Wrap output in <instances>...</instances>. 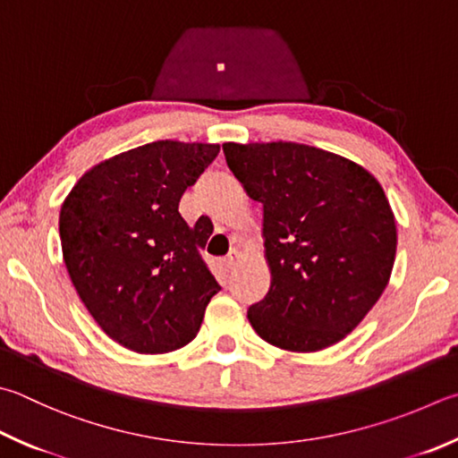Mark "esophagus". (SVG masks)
Wrapping results in <instances>:
<instances>
[{"label": "esophagus", "instance_id": "1", "mask_svg": "<svg viewBox=\"0 0 458 458\" xmlns=\"http://www.w3.org/2000/svg\"><path fill=\"white\" fill-rule=\"evenodd\" d=\"M240 260H242V252L236 250V248H234V250H230V254H228L226 258H224V268H226V270H234Z\"/></svg>", "mask_w": 458, "mask_h": 458}]
</instances>
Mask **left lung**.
I'll return each instance as SVG.
<instances>
[{"label": "left lung", "mask_w": 458, "mask_h": 458, "mask_svg": "<svg viewBox=\"0 0 458 458\" xmlns=\"http://www.w3.org/2000/svg\"><path fill=\"white\" fill-rule=\"evenodd\" d=\"M222 149L264 210L270 288L248 309L252 328L290 352L340 343L393 272L396 222L385 190L362 165L320 148L226 142Z\"/></svg>", "instance_id": "left-lung-1"}]
</instances>
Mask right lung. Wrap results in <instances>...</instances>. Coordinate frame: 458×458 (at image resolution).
I'll return each instance as SVG.
<instances>
[{"label": "right lung", "instance_id": "add662e5", "mask_svg": "<svg viewBox=\"0 0 458 458\" xmlns=\"http://www.w3.org/2000/svg\"><path fill=\"white\" fill-rule=\"evenodd\" d=\"M218 144L138 146L88 170L60 212L64 262L81 302L115 343L164 354L192 343L220 284L178 212Z\"/></svg>", "mask_w": 458, "mask_h": 458}]
</instances>
